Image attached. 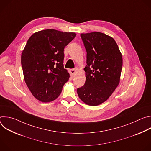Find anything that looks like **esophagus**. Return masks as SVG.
I'll return each mask as SVG.
<instances>
[{
  "label": "esophagus",
  "instance_id": "esophagus-1",
  "mask_svg": "<svg viewBox=\"0 0 151 151\" xmlns=\"http://www.w3.org/2000/svg\"><path fill=\"white\" fill-rule=\"evenodd\" d=\"M77 72V69H70L69 70V72L70 73V75L72 76V77H73L76 73V72Z\"/></svg>",
  "mask_w": 151,
  "mask_h": 151
}]
</instances>
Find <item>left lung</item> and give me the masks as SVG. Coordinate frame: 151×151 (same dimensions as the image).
<instances>
[{"mask_svg": "<svg viewBox=\"0 0 151 151\" xmlns=\"http://www.w3.org/2000/svg\"><path fill=\"white\" fill-rule=\"evenodd\" d=\"M87 51L86 80L77 89L81 100L88 105L101 104L118 87L122 67V57L115 40L103 33H82Z\"/></svg>", "mask_w": 151, "mask_h": 151, "instance_id": "obj_1", "label": "left lung"}]
</instances>
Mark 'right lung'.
Here are the masks:
<instances>
[{
	"label": "right lung",
	"mask_w": 151,
	"mask_h": 151,
	"mask_svg": "<svg viewBox=\"0 0 151 151\" xmlns=\"http://www.w3.org/2000/svg\"><path fill=\"white\" fill-rule=\"evenodd\" d=\"M75 33L54 29L33 34L21 54L24 81L33 96L42 102L55 100L69 73L64 69V48L75 37Z\"/></svg>",
	"instance_id": "add662e5"
}]
</instances>
